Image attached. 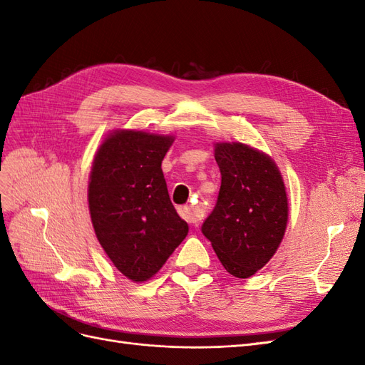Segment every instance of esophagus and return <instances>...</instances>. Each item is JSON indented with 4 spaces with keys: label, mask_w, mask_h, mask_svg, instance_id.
Wrapping results in <instances>:
<instances>
[{
    "label": "esophagus",
    "mask_w": 365,
    "mask_h": 365,
    "mask_svg": "<svg viewBox=\"0 0 365 365\" xmlns=\"http://www.w3.org/2000/svg\"><path fill=\"white\" fill-rule=\"evenodd\" d=\"M178 213L189 224H197L202 219V213H200V212H197V210H195L192 207H185V205L180 207L178 208Z\"/></svg>",
    "instance_id": "34e87169"
}]
</instances>
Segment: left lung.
Returning a JSON list of instances; mask_svg holds the SVG:
<instances>
[{
    "mask_svg": "<svg viewBox=\"0 0 365 365\" xmlns=\"http://www.w3.org/2000/svg\"><path fill=\"white\" fill-rule=\"evenodd\" d=\"M220 189L202 235L224 268L248 279L269 262L288 222V197L274 161L242 143H217Z\"/></svg>",
    "mask_w": 365,
    "mask_h": 365,
    "instance_id": "left-lung-1",
    "label": "left lung"
}]
</instances>
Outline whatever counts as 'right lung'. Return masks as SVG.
I'll use <instances>...</instances> for the list:
<instances>
[{
	"mask_svg": "<svg viewBox=\"0 0 365 365\" xmlns=\"http://www.w3.org/2000/svg\"><path fill=\"white\" fill-rule=\"evenodd\" d=\"M173 138L117 130L94 158L88 202L96 236L132 282L155 275L189 233L170 202L161 161Z\"/></svg>",
	"mask_w": 365,
	"mask_h": 365,
	"instance_id": "obj_1",
	"label": "right lung"
}]
</instances>
